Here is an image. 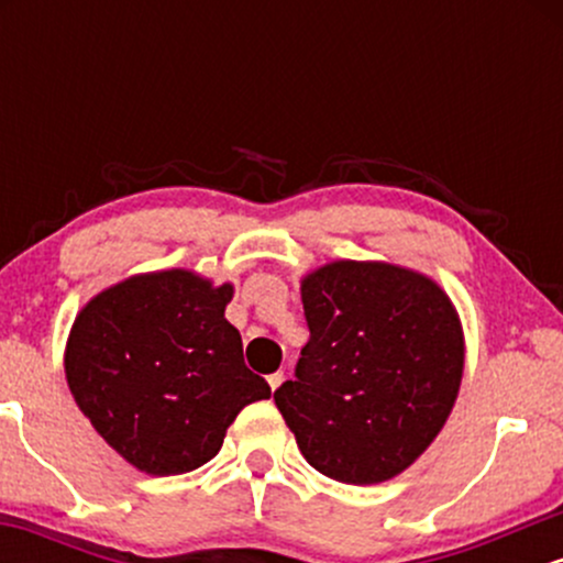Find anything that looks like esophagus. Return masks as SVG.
Listing matches in <instances>:
<instances>
[{"label": "esophagus", "mask_w": 563, "mask_h": 563, "mask_svg": "<svg viewBox=\"0 0 563 563\" xmlns=\"http://www.w3.org/2000/svg\"><path fill=\"white\" fill-rule=\"evenodd\" d=\"M283 378H286V376H283V373H273V376H269L267 380H269V389H277V386H280L283 384Z\"/></svg>", "instance_id": "34e87169"}]
</instances>
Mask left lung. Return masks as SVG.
<instances>
[{
  "label": "left lung",
  "instance_id": "left-lung-1",
  "mask_svg": "<svg viewBox=\"0 0 563 563\" xmlns=\"http://www.w3.org/2000/svg\"><path fill=\"white\" fill-rule=\"evenodd\" d=\"M309 341L275 391L301 455L344 484L402 474L434 442L463 378V328L431 277L331 262L301 280Z\"/></svg>",
  "mask_w": 563,
  "mask_h": 563
}]
</instances>
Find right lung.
I'll return each mask as SVG.
<instances>
[{
  "instance_id": "right-lung-1",
  "label": "right lung",
  "mask_w": 563,
  "mask_h": 563,
  "mask_svg": "<svg viewBox=\"0 0 563 563\" xmlns=\"http://www.w3.org/2000/svg\"><path fill=\"white\" fill-rule=\"evenodd\" d=\"M230 299V283L161 269L115 283L76 314L68 389L134 468L174 476L203 466L238 412L273 394L243 363L241 333L224 318Z\"/></svg>"
}]
</instances>
